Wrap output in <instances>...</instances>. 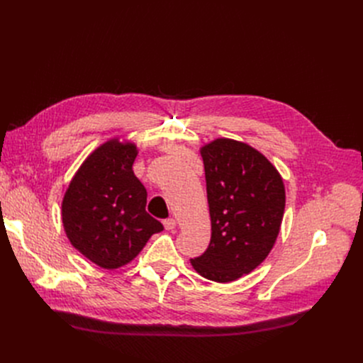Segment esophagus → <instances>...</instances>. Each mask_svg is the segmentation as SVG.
I'll use <instances>...</instances> for the list:
<instances>
[{
    "label": "esophagus",
    "mask_w": 363,
    "mask_h": 363,
    "mask_svg": "<svg viewBox=\"0 0 363 363\" xmlns=\"http://www.w3.org/2000/svg\"><path fill=\"white\" fill-rule=\"evenodd\" d=\"M163 226H164L166 231H174L177 228V222H175L174 218H167V219L163 220Z\"/></svg>",
    "instance_id": "obj_1"
}]
</instances>
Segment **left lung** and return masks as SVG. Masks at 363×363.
Wrapping results in <instances>:
<instances>
[{"label": "left lung", "mask_w": 363, "mask_h": 363, "mask_svg": "<svg viewBox=\"0 0 363 363\" xmlns=\"http://www.w3.org/2000/svg\"><path fill=\"white\" fill-rule=\"evenodd\" d=\"M200 152L212 237L191 264L207 279L231 282L256 269L272 250L284 216L285 188L275 166L249 144L218 138Z\"/></svg>", "instance_id": "left-lung-1"}]
</instances>
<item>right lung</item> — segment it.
<instances>
[{
  "mask_svg": "<svg viewBox=\"0 0 363 363\" xmlns=\"http://www.w3.org/2000/svg\"><path fill=\"white\" fill-rule=\"evenodd\" d=\"M133 143L113 138L95 148L72 178L62 203L66 235L104 269L135 259L163 225L145 212L147 191L132 170Z\"/></svg>",
  "mask_w": 363,
  "mask_h": 363,
  "instance_id": "right-lung-1",
  "label": "right lung"
}]
</instances>
